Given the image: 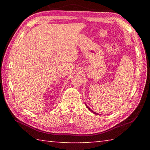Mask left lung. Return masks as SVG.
<instances>
[{"label": "left lung", "mask_w": 150, "mask_h": 150, "mask_svg": "<svg viewBox=\"0 0 150 150\" xmlns=\"http://www.w3.org/2000/svg\"><path fill=\"white\" fill-rule=\"evenodd\" d=\"M85 105H86V106H87V108L88 109V110H89L90 111H91V112H93L94 113V114H95V115H98V113H96V112H93L92 110H91V109L89 108V107H88V106L87 105H86V104H85Z\"/></svg>", "instance_id": "left-lung-1"}]
</instances>
